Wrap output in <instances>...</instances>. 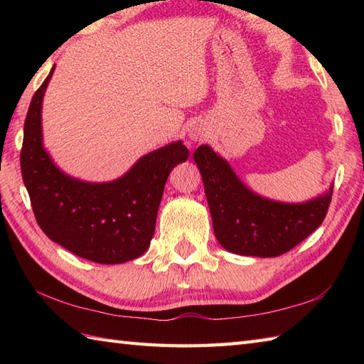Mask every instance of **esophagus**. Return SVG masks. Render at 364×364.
Masks as SVG:
<instances>
[{
	"instance_id": "esophagus-1",
	"label": "esophagus",
	"mask_w": 364,
	"mask_h": 364,
	"mask_svg": "<svg viewBox=\"0 0 364 364\" xmlns=\"http://www.w3.org/2000/svg\"><path fill=\"white\" fill-rule=\"evenodd\" d=\"M208 129L205 128V127H202V125H197V127H194L191 129V133H189V137H191V141L192 142H202V141H205V139L208 137Z\"/></svg>"
}]
</instances>
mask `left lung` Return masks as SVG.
I'll return each instance as SVG.
<instances>
[{
	"label": "left lung",
	"mask_w": 364,
	"mask_h": 364,
	"mask_svg": "<svg viewBox=\"0 0 364 364\" xmlns=\"http://www.w3.org/2000/svg\"><path fill=\"white\" fill-rule=\"evenodd\" d=\"M194 161L202 173L214 235L231 253L278 257L310 236L326 219L333 186L304 203H282L252 192L211 146L200 145Z\"/></svg>",
	"instance_id": "obj_1"
}]
</instances>
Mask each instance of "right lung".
<instances>
[{"label":"right lung","mask_w":364,"mask_h":364,"mask_svg":"<svg viewBox=\"0 0 364 364\" xmlns=\"http://www.w3.org/2000/svg\"><path fill=\"white\" fill-rule=\"evenodd\" d=\"M50 75L31 100L20 167L38 227L78 257L120 264L146 252L168 173L189 156L181 141L145 154L119 180L87 183L65 175L42 144V100Z\"/></svg>","instance_id":"1"}]
</instances>
